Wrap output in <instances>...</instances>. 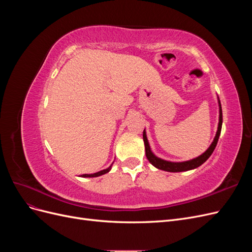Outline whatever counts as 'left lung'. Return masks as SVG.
Here are the masks:
<instances>
[{
    "label": "left lung",
    "mask_w": 252,
    "mask_h": 252,
    "mask_svg": "<svg viewBox=\"0 0 252 252\" xmlns=\"http://www.w3.org/2000/svg\"><path fill=\"white\" fill-rule=\"evenodd\" d=\"M219 107H220L219 125H218V130H217V134L215 136V140H213L209 148L206 150L203 155H201L200 157H197L195 158L189 159V161H186V162H169V161H165V159H162V158L156 157L154 154H152V151L150 149L149 143L147 140V135H146V132H145V129H144L143 140H144L145 151H146V157L148 158V161L155 167H157L158 169L169 171V172H181V171L191 170V169L197 168V167L201 166L203 163H205L209 158V157L212 155L213 150H215L217 144H218V141H219V138H220V130H222L223 113H222V106H220V100H219Z\"/></svg>",
    "instance_id": "left-lung-1"
}]
</instances>
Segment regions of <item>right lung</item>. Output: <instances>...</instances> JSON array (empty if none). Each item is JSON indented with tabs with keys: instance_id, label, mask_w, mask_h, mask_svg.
Segmentation results:
<instances>
[{
	"instance_id": "obj_1",
	"label": "right lung",
	"mask_w": 252,
	"mask_h": 252,
	"mask_svg": "<svg viewBox=\"0 0 252 252\" xmlns=\"http://www.w3.org/2000/svg\"><path fill=\"white\" fill-rule=\"evenodd\" d=\"M111 166H112V164L108 167V168H106V169H104V170H101V171L95 172V173H91V174H82L81 177H82V178H95V177H100V175H103V174H105V173L109 172L110 169H111Z\"/></svg>"
}]
</instances>
